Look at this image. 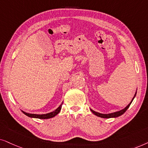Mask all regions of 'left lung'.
Here are the masks:
<instances>
[{"mask_svg": "<svg viewBox=\"0 0 148 148\" xmlns=\"http://www.w3.org/2000/svg\"><path fill=\"white\" fill-rule=\"evenodd\" d=\"M136 94H137V90H136V92H135V95H134V97H133V99H132L131 101L130 102L129 104H128V106H126V107L124 108V109L121 110H119V111H117V112H112V113H110V114H101V113H99V112L94 111V110H92L91 109H90V111H91L92 113L95 114V115L97 116L100 117V118H103V119H110V118H117V117L123 115V114L125 113L126 111H127L128 108H129L130 105H131V104L132 101H133L134 98L135 97Z\"/></svg>", "mask_w": 148, "mask_h": 148, "instance_id": "8db88e82", "label": "left lung"}]
</instances>
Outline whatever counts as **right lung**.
<instances>
[{
    "instance_id": "1",
    "label": "right lung",
    "mask_w": 148,
    "mask_h": 148,
    "mask_svg": "<svg viewBox=\"0 0 148 148\" xmlns=\"http://www.w3.org/2000/svg\"><path fill=\"white\" fill-rule=\"evenodd\" d=\"M63 103L59 106V107L57 108L56 110L54 111L49 112V113L47 114H29V113H27V112H25L21 110V112H23L25 115H26L27 116L30 117V118H34V119H51V118L55 117L56 115L60 113V112L61 111V109H62V106Z\"/></svg>"
}]
</instances>
